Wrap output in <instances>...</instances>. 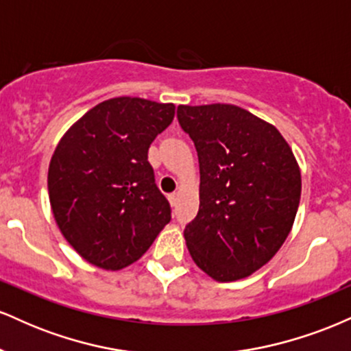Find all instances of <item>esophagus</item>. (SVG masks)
<instances>
[{
  "label": "esophagus",
  "mask_w": 351,
  "mask_h": 351,
  "mask_svg": "<svg viewBox=\"0 0 351 351\" xmlns=\"http://www.w3.org/2000/svg\"><path fill=\"white\" fill-rule=\"evenodd\" d=\"M168 199H170L171 206H176V201H178V195H176V193H171V195H168Z\"/></svg>",
  "instance_id": "obj_1"
}]
</instances>
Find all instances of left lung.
Returning a JSON list of instances; mask_svg holds the SVG:
<instances>
[{"label": "left lung", "mask_w": 351, "mask_h": 351, "mask_svg": "<svg viewBox=\"0 0 351 351\" xmlns=\"http://www.w3.org/2000/svg\"><path fill=\"white\" fill-rule=\"evenodd\" d=\"M199 162V211L184 228L188 251L217 282L251 276L291 232L302 178L280 132L231 104L180 106Z\"/></svg>", "instance_id": "1"}]
</instances>
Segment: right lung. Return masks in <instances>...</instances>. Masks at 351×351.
<instances>
[{"label": "right lung", "mask_w": 351, "mask_h": 351, "mask_svg": "<svg viewBox=\"0 0 351 351\" xmlns=\"http://www.w3.org/2000/svg\"><path fill=\"white\" fill-rule=\"evenodd\" d=\"M173 117V104L115 97L90 108L60 138L47 173L52 215L87 263L127 267L170 223L148 148Z\"/></svg>", "instance_id": "1"}]
</instances>
